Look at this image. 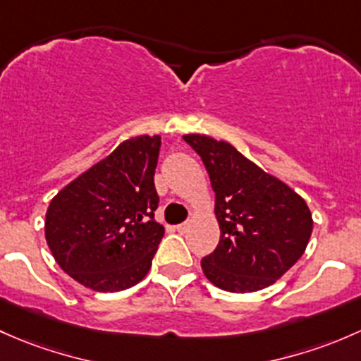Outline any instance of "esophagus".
<instances>
[{"label":"esophagus","mask_w":361,"mask_h":361,"mask_svg":"<svg viewBox=\"0 0 361 361\" xmlns=\"http://www.w3.org/2000/svg\"><path fill=\"white\" fill-rule=\"evenodd\" d=\"M176 229H177V233H180V235H184V233L189 229V224H188V222H182V224L176 226Z\"/></svg>","instance_id":"34e87169"}]
</instances>
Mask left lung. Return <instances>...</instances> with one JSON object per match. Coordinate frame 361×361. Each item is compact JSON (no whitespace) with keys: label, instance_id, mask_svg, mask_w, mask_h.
<instances>
[{"label":"left lung","instance_id":"8db88e82","mask_svg":"<svg viewBox=\"0 0 361 361\" xmlns=\"http://www.w3.org/2000/svg\"><path fill=\"white\" fill-rule=\"evenodd\" d=\"M215 192L221 240L202 269L222 290L247 293L273 285L300 259L313 231L306 202L224 140L188 133Z\"/></svg>","mask_w":361,"mask_h":361}]
</instances>
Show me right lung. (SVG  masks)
Here are the masks:
<instances>
[{"label": "right lung", "instance_id": "obj_1", "mask_svg": "<svg viewBox=\"0 0 361 361\" xmlns=\"http://www.w3.org/2000/svg\"><path fill=\"white\" fill-rule=\"evenodd\" d=\"M159 135L126 139L54 196L44 238L59 266L95 292H120L151 269L165 228L154 221Z\"/></svg>", "mask_w": 361, "mask_h": 361}]
</instances>
